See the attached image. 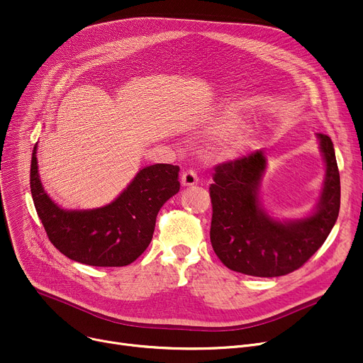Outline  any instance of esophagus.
I'll use <instances>...</instances> for the list:
<instances>
[{"mask_svg":"<svg viewBox=\"0 0 363 363\" xmlns=\"http://www.w3.org/2000/svg\"><path fill=\"white\" fill-rule=\"evenodd\" d=\"M197 182H199V177L194 170H185L181 177V184L184 186H193V185H197Z\"/></svg>","mask_w":363,"mask_h":363,"instance_id":"obj_1","label":"esophagus"}]
</instances>
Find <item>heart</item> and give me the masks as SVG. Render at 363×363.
I'll return each mask as SVG.
<instances>
[{
	"label": "heart",
	"mask_w": 363,
	"mask_h": 363,
	"mask_svg": "<svg viewBox=\"0 0 363 363\" xmlns=\"http://www.w3.org/2000/svg\"><path fill=\"white\" fill-rule=\"evenodd\" d=\"M235 128H237V121L233 116H230V114H225V116L219 118L215 122V130L219 132V133L233 132ZM249 144H250L249 133L240 132V133H237V135L231 137L230 140H226L223 143L222 152H223V156H226V157H238L247 150Z\"/></svg>",
	"instance_id": "obj_1"
}]
</instances>
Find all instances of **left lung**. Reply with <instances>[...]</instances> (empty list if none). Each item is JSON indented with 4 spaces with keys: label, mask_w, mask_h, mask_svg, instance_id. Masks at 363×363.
Listing matches in <instances>:
<instances>
[{
    "label": "left lung",
    "mask_w": 363,
    "mask_h": 363,
    "mask_svg": "<svg viewBox=\"0 0 363 363\" xmlns=\"http://www.w3.org/2000/svg\"><path fill=\"white\" fill-rule=\"evenodd\" d=\"M325 160L319 200L300 219L278 220L262 207L259 193L266 170L263 151L215 167L211 185V241L231 271L252 277L287 275L306 263L330 235L340 212V174L331 138L316 133Z\"/></svg>",
    "instance_id": "1"
}]
</instances>
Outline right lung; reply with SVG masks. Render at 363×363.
Returning a JSON list of instances; mask_svg holds the SVG:
<instances>
[{
	"mask_svg": "<svg viewBox=\"0 0 363 363\" xmlns=\"http://www.w3.org/2000/svg\"><path fill=\"white\" fill-rule=\"evenodd\" d=\"M36 145L30 193L55 249L89 266H126L137 260L152 238L162 206L179 191V166H145L111 203L88 211H66L45 193L38 174Z\"/></svg>",
	"mask_w": 363,
	"mask_h": 363,
	"instance_id": "obj_1",
	"label": "right lung"
}]
</instances>
